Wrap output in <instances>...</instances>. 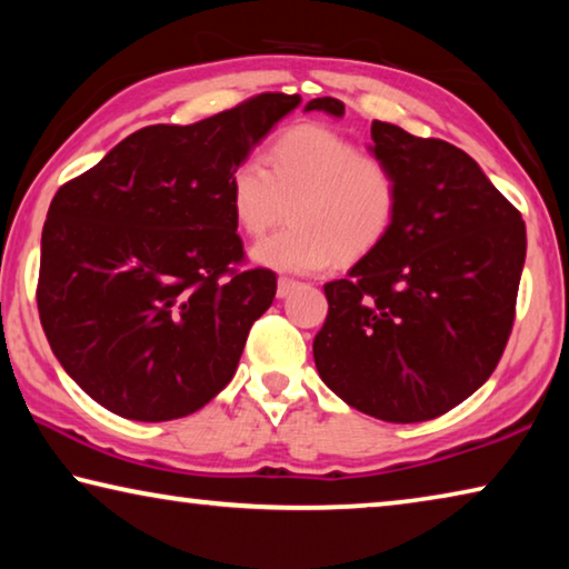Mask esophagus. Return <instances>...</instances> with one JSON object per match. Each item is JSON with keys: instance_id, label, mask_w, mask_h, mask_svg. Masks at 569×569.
I'll return each instance as SVG.
<instances>
[{"instance_id": "obj_1", "label": "esophagus", "mask_w": 569, "mask_h": 569, "mask_svg": "<svg viewBox=\"0 0 569 569\" xmlns=\"http://www.w3.org/2000/svg\"><path fill=\"white\" fill-rule=\"evenodd\" d=\"M296 286H298V281H293V278H278V291H276V296H278V298H286L288 293L293 291Z\"/></svg>"}]
</instances>
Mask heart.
<instances>
[{"label":"heart","mask_w":569,"mask_h":569,"mask_svg":"<svg viewBox=\"0 0 569 569\" xmlns=\"http://www.w3.org/2000/svg\"><path fill=\"white\" fill-rule=\"evenodd\" d=\"M266 166L246 158L228 178L230 213L248 236L266 233L291 206V226L250 248L258 266L319 273L339 258L369 256L397 223V172L329 124L303 122L278 134L266 150Z\"/></svg>","instance_id":"heart-1"}]
</instances>
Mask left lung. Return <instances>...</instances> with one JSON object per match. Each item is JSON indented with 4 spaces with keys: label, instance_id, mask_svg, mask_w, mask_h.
I'll use <instances>...</instances> for the list:
<instances>
[{
    "label": "left lung",
    "instance_id": "left-lung-1",
    "mask_svg": "<svg viewBox=\"0 0 569 569\" xmlns=\"http://www.w3.org/2000/svg\"><path fill=\"white\" fill-rule=\"evenodd\" d=\"M343 118L316 98L306 112ZM371 156L401 188L389 238L323 286L313 361L336 397L369 417H441L492 377L512 333L527 233L519 210L465 150L371 122Z\"/></svg>",
    "mask_w": 569,
    "mask_h": 569
}]
</instances>
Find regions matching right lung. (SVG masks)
I'll return each instance as SVG.
<instances>
[{
    "instance_id": "1",
    "label": "right lung",
    "mask_w": 569,
    "mask_h": 569,
    "mask_svg": "<svg viewBox=\"0 0 569 569\" xmlns=\"http://www.w3.org/2000/svg\"><path fill=\"white\" fill-rule=\"evenodd\" d=\"M298 104L266 92L192 124H150L57 190L37 308L57 361L104 409L180 419L233 379L276 273L236 268L228 178Z\"/></svg>"
}]
</instances>
